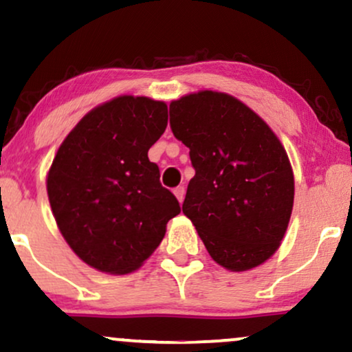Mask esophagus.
I'll return each instance as SVG.
<instances>
[{
  "mask_svg": "<svg viewBox=\"0 0 352 352\" xmlns=\"http://www.w3.org/2000/svg\"><path fill=\"white\" fill-rule=\"evenodd\" d=\"M173 193H175L177 200H179L180 203L184 201V198H185V188L184 187H177L175 190H173Z\"/></svg>",
  "mask_w": 352,
  "mask_h": 352,
  "instance_id": "obj_1",
  "label": "esophagus"
}]
</instances>
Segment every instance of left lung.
Wrapping results in <instances>:
<instances>
[{
	"label": "left lung",
	"mask_w": 352,
	"mask_h": 352,
	"mask_svg": "<svg viewBox=\"0 0 352 352\" xmlns=\"http://www.w3.org/2000/svg\"><path fill=\"white\" fill-rule=\"evenodd\" d=\"M170 129L195 168L182 210L210 256L236 272L267 261L289 226L295 192L277 135L244 103L217 91L172 101Z\"/></svg>",
	"instance_id": "left-lung-1"
}]
</instances>
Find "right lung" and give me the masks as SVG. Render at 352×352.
Listing matches in <instances>:
<instances>
[{
  "mask_svg": "<svg viewBox=\"0 0 352 352\" xmlns=\"http://www.w3.org/2000/svg\"><path fill=\"white\" fill-rule=\"evenodd\" d=\"M167 128V104L120 96L90 111L58 147L47 193L74 252L109 274L133 272L157 249L179 200L147 157Z\"/></svg>",
  "mask_w": 352,
  "mask_h": 352,
  "instance_id": "obj_1",
  "label": "right lung"
}]
</instances>
